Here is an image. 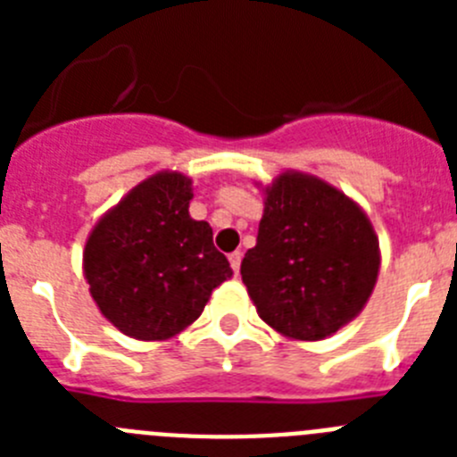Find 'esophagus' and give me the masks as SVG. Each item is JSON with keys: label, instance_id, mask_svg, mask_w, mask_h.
<instances>
[{"label": "esophagus", "instance_id": "obj_1", "mask_svg": "<svg viewBox=\"0 0 457 457\" xmlns=\"http://www.w3.org/2000/svg\"><path fill=\"white\" fill-rule=\"evenodd\" d=\"M228 263H231V268H233V272H240V263H242V253L240 252H233V253H228Z\"/></svg>", "mask_w": 457, "mask_h": 457}]
</instances>
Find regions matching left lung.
I'll return each mask as SVG.
<instances>
[{
	"label": "left lung",
	"mask_w": 457,
	"mask_h": 457,
	"mask_svg": "<svg viewBox=\"0 0 457 457\" xmlns=\"http://www.w3.org/2000/svg\"><path fill=\"white\" fill-rule=\"evenodd\" d=\"M265 192L242 281L270 327L320 341L369 302L379 270L378 237L361 208L320 179L284 173Z\"/></svg>",
	"instance_id": "1"
}]
</instances>
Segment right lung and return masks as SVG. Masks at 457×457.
Segmentation results:
<instances>
[{"label": "right lung", "mask_w": 457, "mask_h": 457, "mask_svg": "<svg viewBox=\"0 0 457 457\" xmlns=\"http://www.w3.org/2000/svg\"><path fill=\"white\" fill-rule=\"evenodd\" d=\"M189 185L180 173H155L109 210L84 247L93 300L139 341H162L192 325L233 274L208 221L189 217Z\"/></svg>", "instance_id": "1"}]
</instances>
